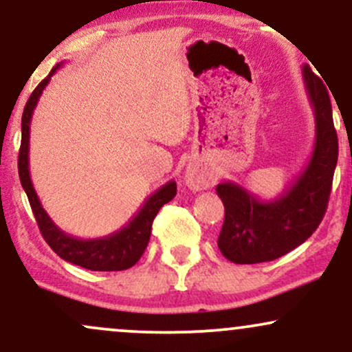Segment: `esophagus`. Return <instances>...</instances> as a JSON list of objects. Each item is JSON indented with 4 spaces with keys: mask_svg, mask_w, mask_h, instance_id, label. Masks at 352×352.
<instances>
[{
    "mask_svg": "<svg viewBox=\"0 0 352 352\" xmlns=\"http://www.w3.org/2000/svg\"><path fill=\"white\" fill-rule=\"evenodd\" d=\"M185 184L190 190H205L210 188L213 185V179L208 175V173L201 172L200 168H187L185 172Z\"/></svg>",
    "mask_w": 352,
    "mask_h": 352,
    "instance_id": "1",
    "label": "esophagus"
}]
</instances>
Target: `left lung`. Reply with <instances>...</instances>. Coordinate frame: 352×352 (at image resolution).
<instances>
[{"label": "left lung", "instance_id": "obj_1", "mask_svg": "<svg viewBox=\"0 0 352 352\" xmlns=\"http://www.w3.org/2000/svg\"><path fill=\"white\" fill-rule=\"evenodd\" d=\"M302 80L314 112L316 135L308 164L280 197L261 200L235 182H221L217 193L225 205L218 248L230 261L253 265L272 261L305 243L328 208L338 135L328 89L309 67Z\"/></svg>", "mask_w": 352, "mask_h": 352}]
</instances>
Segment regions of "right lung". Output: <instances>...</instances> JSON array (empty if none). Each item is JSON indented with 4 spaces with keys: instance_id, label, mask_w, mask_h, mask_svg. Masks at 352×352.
<instances>
[{
    "instance_id": "right-lung-1",
    "label": "right lung",
    "mask_w": 352,
    "mask_h": 352,
    "mask_svg": "<svg viewBox=\"0 0 352 352\" xmlns=\"http://www.w3.org/2000/svg\"><path fill=\"white\" fill-rule=\"evenodd\" d=\"M64 63L56 64L52 67L46 79L34 89L33 94L28 99L26 107H24L23 119H21V147H19L18 157V172L19 180L26 192L28 200H30L31 208L38 221V227L41 230L44 240L51 246L52 252L58 253L63 260L69 261L72 265L82 266V268L91 270V272H120L134 266L140 260L142 253L147 248L148 240H151L152 221L155 218L159 210L168 204L177 193L175 180L167 182L159 190L152 193L147 200L144 201L142 207L135 213L127 225L117 232L111 233L107 236L100 238H76L69 233L63 232L58 225L52 221V218L47 215L46 210L43 208L39 201L38 193L33 187L30 175V125L33 119V112L38 100L41 98L43 91L56 71L63 66Z\"/></svg>"
}]
</instances>
